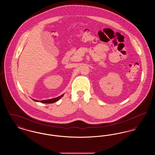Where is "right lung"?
<instances>
[{
  "label": "right lung",
  "instance_id": "1",
  "mask_svg": "<svg viewBox=\"0 0 155 155\" xmlns=\"http://www.w3.org/2000/svg\"><path fill=\"white\" fill-rule=\"evenodd\" d=\"M64 95V94L61 95V96H59V97H55V98H53V99H48V100H44V101H37V100H35V99H33L34 101L35 102H40L41 103H53L57 102L58 101H59V99L63 97V96Z\"/></svg>",
  "mask_w": 155,
  "mask_h": 155
}]
</instances>
